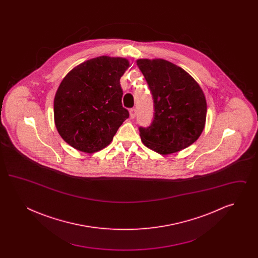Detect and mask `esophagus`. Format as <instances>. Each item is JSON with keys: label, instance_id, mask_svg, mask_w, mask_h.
Here are the masks:
<instances>
[{"label": "esophagus", "instance_id": "obj_1", "mask_svg": "<svg viewBox=\"0 0 258 258\" xmlns=\"http://www.w3.org/2000/svg\"><path fill=\"white\" fill-rule=\"evenodd\" d=\"M130 115H131V118H132V119L135 118V116H136V109H135V108L130 109Z\"/></svg>", "mask_w": 258, "mask_h": 258}]
</instances>
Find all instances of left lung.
I'll list each match as a JSON object with an SVG mask.
<instances>
[{
	"instance_id": "8db88e82",
	"label": "left lung",
	"mask_w": 258,
	"mask_h": 258,
	"mask_svg": "<svg viewBox=\"0 0 258 258\" xmlns=\"http://www.w3.org/2000/svg\"><path fill=\"white\" fill-rule=\"evenodd\" d=\"M154 99V120L139 127L146 147L169 155L190 146L206 122L207 102L199 84L182 68L163 59H139Z\"/></svg>"
}]
</instances>
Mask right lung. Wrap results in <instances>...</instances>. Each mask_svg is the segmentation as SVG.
I'll return each mask as SVG.
<instances>
[{
  "label": "right lung",
  "instance_id": "1",
  "mask_svg": "<svg viewBox=\"0 0 258 258\" xmlns=\"http://www.w3.org/2000/svg\"><path fill=\"white\" fill-rule=\"evenodd\" d=\"M128 67L124 58L100 56L64 76L54 98V121L69 145L93 154L110 144L130 116L122 105L120 85Z\"/></svg>",
  "mask_w": 258,
  "mask_h": 258
}]
</instances>
